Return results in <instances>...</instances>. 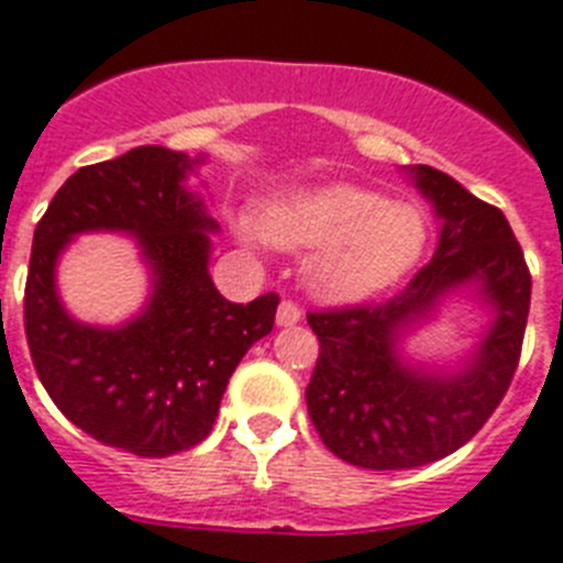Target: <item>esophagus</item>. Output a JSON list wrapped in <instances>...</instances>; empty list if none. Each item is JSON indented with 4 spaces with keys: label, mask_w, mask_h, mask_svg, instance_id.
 <instances>
[{
    "label": "esophagus",
    "mask_w": 563,
    "mask_h": 563,
    "mask_svg": "<svg viewBox=\"0 0 563 563\" xmlns=\"http://www.w3.org/2000/svg\"><path fill=\"white\" fill-rule=\"evenodd\" d=\"M299 319H302V308H299L294 299H285V302L278 305V313H276L278 325H296Z\"/></svg>",
    "instance_id": "34e87169"
}]
</instances>
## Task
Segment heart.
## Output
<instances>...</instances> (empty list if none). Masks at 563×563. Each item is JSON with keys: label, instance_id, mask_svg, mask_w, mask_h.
<instances>
[{"label": "heart", "instance_id": "1", "mask_svg": "<svg viewBox=\"0 0 563 563\" xmlns=\"http://www.w3.org/2000/svg\"><path fill=\"white\" fill-rule=\"evenodd\" d=\"M246 244L264 235L287 250H313L308 285L331 302H352L395 285L427 244V220L409 203H386L357 186H325L278 197L261 214V229L238 223Z\"/></svg>", "mask_w": 563, "mask_h": 563}]
</instances>
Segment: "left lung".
Wrapping results in <instances>:
<instances>
[{
    "instance_id": "obj_1",
    "label": "left lung",
    "mask_w": 563,
    "mask_h": 563,
    "mask_svg": "<svg viewBox=\"0 0 563 563\" xmlns=\"http://www.w3.org/2000/svg\"><path fill=\"white\" fill-rule=\"evenodd\" d=\"M416 186L444 220L439 250L384 302L310 310L319 357L305 389L328 451L368 471H404L471 442L509 393L520 363L532 276L509 220L442 170L418 165ZM479 280L495 325L467 369L427 376L394 352L400 328L453 286Z\"/></svg>"
}]
</instances>
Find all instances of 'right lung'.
Masks as SVG:
<instances>
[{"label":"right lung","instance_id":"add662e5","mask_svg":"<svg viewBox=\"0 0 563 563\" xmlns=\"http://www.w3.org/2000/svg\"><path fill=\"white\" fill-rule=\"evenodd\" d=\"M195 159L159 145L78 168L34 229L25 282V340L71 424L136 456H170L211 433L220 398L250 345L276 322L278 294L235 305L209 276L218 223L183 188ZM136 234L155 267V299L121 329L75 323L53 290V264L78 231Z\"/></svg>","mask_w":563,"mask_h":563}]
</instances>
